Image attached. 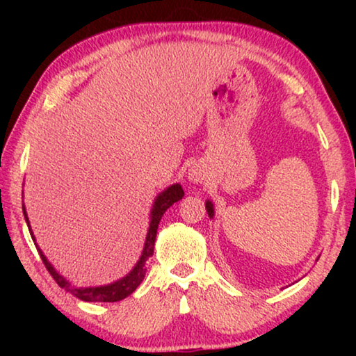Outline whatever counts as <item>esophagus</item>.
Returning a JSON list of instances; mask_svg holds the SVG:
<instances>
[{"label":"esophagus","mask_w":356,"mask_h":356,"mask_svg":"<svg viewBox=\"0 0 356 356\" xmlns=\"http://www.w3.org/2000/svg\"><path fill=\"white\" fill-rule=\"evenodd\" d=\"M206 177V170H204L201 165H193V167L188 170V179L193 183H202Z\"/></svg>","instance_id":"esophagus-1"}]
</instances>
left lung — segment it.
Returning <instances> with one entry per match:
<instances>
[{
    "mask_svg": "<svg viewBox=\"0 0 356 356\" xmlns=\"http://www.w3.org/2000/svg\"><path fill=\"white\" fill-rule=\"evenodd\" d=\"M206 211L211 218H213V216H216V209H213V204H212V201H209V199L206 201Z\"/></svg>",
    "mask_w": 356,
    "mask_h": 356,
    "instance_id": "8db88e82",
    "label": "left lung"
}]
</instances>
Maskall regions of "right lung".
<instances>
[{
    "instance_id": "right-lung-1",
    "label": "right lung",
    "mask_w": 356,
    "mask_h": 356,
    "mask_svg": "<svg viewBox=\"0 0 356 356\" xmlns=\"http://www.w3.org/2000/svg\"><path fill=\"white\" fill-rule=\"evenodd\" d=\"M184 191L179 183H173L170 184L167 189H163L162 193H159V196L155 197V201L152 204V209H150V220H149V230L147 235H145V241H144V248L143 252H140V257L136 262L133 269H131L128 274L121 279L111 282L108 285H99V286H74L67 282L65 277H63L60 272H58L55 267L51 266V262L47 259V256L43 254V251L38 248L35 236H33V232L31 228V222H29L27 212H26V206H22V212H24V218H26L29 232H31V236L33 243H35L38 254H40L43 264L50 272L53 279L56 280V284L65 289L66 291H70L71 295H74L76 298H79L82 301H92V303H115V301H121L124 300L126 296H129L133 291L138 289L140 285V282L144 280L145 277V261L149 259L150 256L154 254V246H155V236H157V228L159 223L162 220V216L167 212L168 207H172L175 202H178L179 199H183Z\"/></svg>"
}]
</instances>
